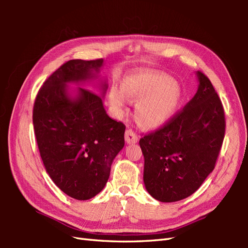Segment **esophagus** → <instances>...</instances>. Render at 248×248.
<instances>
[{
  "label": "esophagus",
  "mask_w": 248,
  "mask_h": 248,
  "mask_svg": "<svg viewBox=\"0 0 248 248\" xmlns=\"http://www.w3.org/2000/svg\"><path fill=\"white\" fill-rule=\"evenodd\" d=\"M124 139H125V141H127L128 144H133V143H136V141L139 140V136L132 129H128L127 131H125Z\"/></svg>",
  "instance_id": "esophagus-1"
}]
</instances>
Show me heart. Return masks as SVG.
I'll list each match as a JSON object with an SVG mask.
<instances>
[{
    "label": "heart",
    "mask_w": 248,
    "mask_h": 248,
    "mask_svg": "<svg viewBox=\"0 0 248 248\" xmlns=\"http://www.w3.org/2000/svg\"><path fill=\"white\" fill-rule=\"evenodd\" d=\"M180 96V88L170 77L143 70L125 77L121 89H110L109 102L117 109H123L127 98L139 101L135 108L136 119L143 127L154 129L165 124L175 115Z\"/></svg>",
    "instance_id": "1"
}]
</instances>
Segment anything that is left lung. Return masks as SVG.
I'll return each instance as SVG.
<instances>
[{
    "instance_id": "obj_1",
    "label": "left lung",
    "mask_w": 248,
    "mask_h": 248,
    "mask_svg": "<svg viewBox=\"0 0 248 248\" xmlns=\"http://www.w3.org/2000/svg\"><path fill=\"white\" fill-rule=\"evenodd\" d=\"M197 93L163 127L140 140L144 183L155 199L191 196L215 167L225 136V113L211 81L197 71Z\"/></svg>"
}]
</instances>
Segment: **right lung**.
<instances>
[{
  "label": "right lung",
  "instance_id": "obj_1",
  "mask_svg": "<svg viewBox=\"0 0 248 248\" xmlns=\"http://www.w3.org/2000/svg\"><path fill=\"white\" fill-rule=\"evenodd\" d=\"M103 59L71 60L45 81L37 93L33 124L37 145L46 172L62 192L78 200L96 196L107 184L110 165L124 146L125 125L112 119L102 96L78 87L76 97L68 83L97 78Z\"/></svg>",
  "mask_w": 248,
  "mask_h": 248
}]
</instances>
